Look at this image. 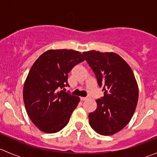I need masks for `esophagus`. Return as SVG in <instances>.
Segmentation results:
<instances>
[{
	"mask_svg": "<svg viewBox=\"0 0 157 157\" xmlns=\"http://www.w3.org/2000/svg\"><path fill=\"white\" fill-rule=\"evenodd\" d=\"M87 99H88L87 97H81V98H80V99H81L82 101H85V100H86Z\"/></svg>",
	"mask_w": 157,
	"mask_h": 157,
	"instance_id": "34e87169",
	"label": "esophagus"
}]
</instances>
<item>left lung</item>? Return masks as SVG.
<instances>
[{
    "instance_id": "left-lung-1",
    "label": "left lung",
    "mask_w": 157,
    "mask_h": 157,
    "mask_svg": "<svg viewBox=\"0 0 157 157\" xmlns=\"http://www.w3.org/2000/svg\"><path fill=\"white\" fill-rule=\"evenodd\" d=\"M103 87L104 96L96 100L97 107L89 114L92 128L109 136L122 130L131 121L138 101V85L128 64L118 54L95 50L83 52Z\"/></svg>"
}]
</instances>
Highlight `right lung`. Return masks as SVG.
<instances>
[{"label": "right lung", "instance_id": "add662e5", "mask_svg": "<svg viewBox=\"0 0 157 157\" xmlns=\"http://www.w3.org/2000/svg\"><path fill=\"white\" fill-rule=\"evenodd\" d=\"M84 60L77 51L50 49L33 64L24 82L23 101L29 118L40 131L52 134L67 124L80 98L59 90L68 86V73Z\"/></svg>", "mask_w": 157, "mask_h": 157}]
</instances>
